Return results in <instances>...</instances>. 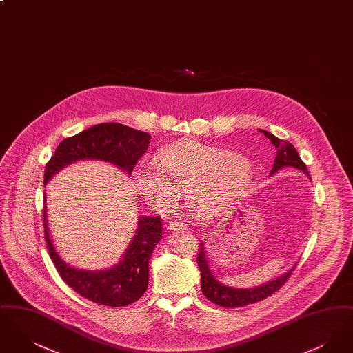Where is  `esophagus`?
Segmentation results:
<instances>
[{"label":"esophagus","instance_id":"obj_1","mask_svg":"<svg viewBox=\"0 0 353 353\" xmlns=\"http://www.w3.org/2000/svg\"><path fill=\"white\" fill-rule=\"evenodd\" d=\"M168 230L170 233H181L186 230V225L183 222H170L168 225Z\"/></svg>","mask_w":353,"mask_h":353}]
</instances>
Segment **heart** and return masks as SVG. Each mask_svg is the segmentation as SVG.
Here are the masks:
<instances>
[{
	"label": "heart",
	"mask_w": 353,
	"mask_h": 353,
	"mask_svg": "<svg viewBox=\"0 0 353 353\" xmlns=\"http://www.w3.org/2000/svg\"><path fill=\"white\" fill-rule=\"evenodd\" d=\"M156 161L137 164L134 185L159 213L173 210L184 194L189 213L208 216L252 180V164L246 157L190 140L164 147Z\"/></svg>",
	"instance_id": "obj_1"
}]
</instances>
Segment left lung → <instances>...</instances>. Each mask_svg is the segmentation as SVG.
<instances>
[{
	"label": "left lung",
	"instance_id": "8db88e82",
	"mask_svg": "<svg viewBox=\"0 0 353 353\" xmlns=\"http://www.w3.org/2000/svg\"><path fill=\"white\" fill-rule=\"evenodd\" d=\"M259 132L270 139L271 144L276 148V157H275L274 165L271 169V174H274L275 172H278L279 169L285 168V167L302 169L304 170V173L308 174L305 164L303 163L302 159L299 157L298 152L294 148L292 144H290L285 140H281V139L275 137L274 134H270L268 131L259 130ZM197 263L201 270V290L203 295L210 302L221 305V307H229V308L249 305L252 303L261 302V301L266 299L268 296L276 292L282 285H285L287 279L294 272V269H291L288 272H285V275H282L274 281H270L269 283H266V285L242 290V288H233V287L222 285L213 276V274L209 270L208 256L205 252L203 243H200V248L197 252Z\"/></svg>",
	"mask_w": 353,
	"mask_h": 353
}]
</instances>
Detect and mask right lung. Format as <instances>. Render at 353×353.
<instances>
[{
  "instance_id": "add662e5",
  "label": "right lung",
  "mask_w": 353,
  "mask_h": 353,
  "mask_svg": "<svg viewBox=\"0 0 353 353\" xmlns=\"http://www.w3.org/2000/svg\"><path fill=\"white\" fill-rule=\"evenodd\" d=\"M151 134L136 131L119 123H101L90 127L83 132L65 139L54 152L45 167L43 184L52 174L68 164L98 159L132 173L134 165L147 152ZM43 197V229L45 241L51 261L65 283L75 292L91 302L124 307L140 299L148 287V263L154 246L161 239L163 223L160 217H141L139 219L134 239L124 254L123 261L115 268L101 271L70 268L57 254L48 230L46 209Z\"/></svg>"
}]
</instances>
